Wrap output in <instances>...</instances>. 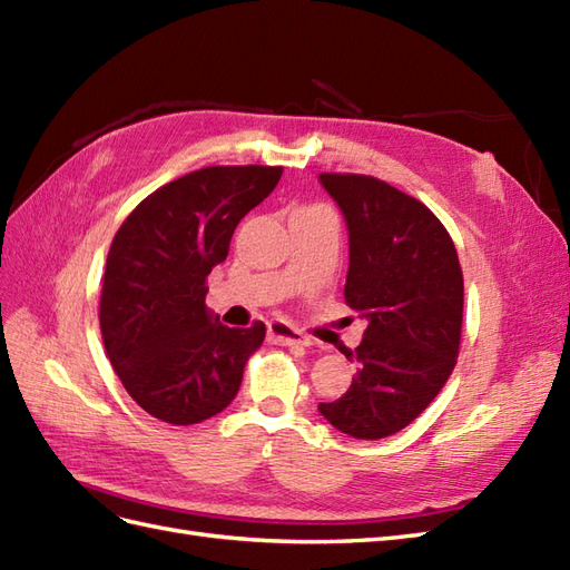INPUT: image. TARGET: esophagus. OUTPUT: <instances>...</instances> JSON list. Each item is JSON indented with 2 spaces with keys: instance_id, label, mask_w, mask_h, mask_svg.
I'll return each instance as SVG.
<instances>
[{
  "instance_id": "esophagus-1",
  "label": "esophagus",
  "mask_w": 570,
  "mask_h": 570,
  "mask_svg": "<svg viewBox=\"0 0 570 570\" xmlns=\"http://www.w3.org/2000/svg\"><path fill=\"white\" fill-rule=\"evenodd\" d=\"M268 342L271 344H308V340L297 327H292L289 323L283 321H273L268 323Z\"/></svg>"
}]
</instances>
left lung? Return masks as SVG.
I'll list each match as a JSON object with an SVG mask.
<instances>
[{
  "label": "left lung",
  "instance_id": "left-lung-1",
  "mask_svg": "<svg viewBox=\"0 0 570 570\" xmlns=\"http://www.w3.org/2000/svg\"><path fill=\"white\" fill-rule=\"evenodd\" d=\"M350 228L344 302L368 321L347 356L350 390L321 416L356 440L400 433L435 400L456 366L463 273L450 233L423 202L381 178L321 174Z\"/></svg>",
  "mask_w": 570,
  "mask_h": 570
}]
</instances>
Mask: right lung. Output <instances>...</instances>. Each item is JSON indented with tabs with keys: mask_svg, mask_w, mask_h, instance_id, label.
<instances>
[{
	"mask_svg": "<svg viewBox=\"0 0 570 570\" xmlns=\"http://www.w3.org/2000/svg\"><path fill=\"white\" fill-rule=\"evenodd\" d=\"M283 166H206L145 197L120 223L99 297L105 350L149 416L193 425L226 409L266 325L228 327L206 312V278Z\"/></svg>",
	"mask_w": 570,
	"mask_h": 570,
	"instance_id": "1",
	"label": "right lung"
}]
</instances>
